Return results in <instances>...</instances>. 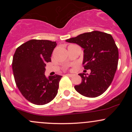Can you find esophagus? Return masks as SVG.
Instances as JSON below:
<instances>
[{
  "label": "esophagus",
  "instance_id": "34e87169",
  "mask_svg": "<svg viewBox=\"0 0 132 132\" xmlns=\"http://www.w3.org/2000/svg\"><path fill=\"white\" fill-rule=\"evenodd\" d=\"M68 75V76H69V77H73L74 75L73 74H71V73H68L67 75Z\"/></svg>",
  "mask_w": 132,
  "mask_h": 132
}]
</instances>
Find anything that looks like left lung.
<instances>
[{"instance_id":"8db88e82","label":"left lung","mask_w":132,"mask_h":132,"mask_svg":"<svg viewBox=\"0 0 132 132\" xmlns=\"http://www.w3.org/2000/svg\"><path fill=\"white\" fill-rule=\"evenodd\" d=\"M84 49L82 64L91 73H79L82 82L75 89L82 95L95 98L111 84L118 68L119 52L112 36L100 31L86 32L66 39Z\"/></svg>"}]
</instances>
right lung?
I'll list each match as a JSON object with an SVG mask.
<instances>
[{"instance_id":"1","label":"right lung","mask_w":132,"mask_h":132,"mask_svg":"<svg viewBox=\"0 0 132 132\" xmlns=\"http://www.w3.org/2000/svg\"><path fill=\"white\" fill-rule=\"evenodd\" d=\"M57 43L44 39H31L18 47L13 55L12 68L14 80L25 99L38 105L46 104L57 95L62 76L46 77L45 66L51 62Z\"/></svg>"}]
</instances>
